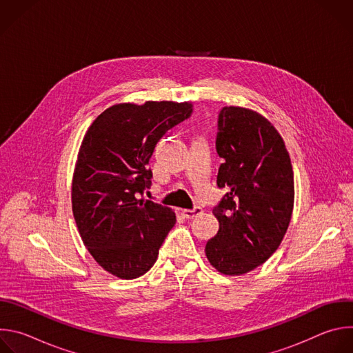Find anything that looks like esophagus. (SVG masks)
Instances as JSON below:
<instances>
[{
	"label": "esophagus",
	"mask_w": 353,
	"mask_h": 353,
	"mask_svg": "<svg viewBox=\"0 0 353 353\" xmlns=\"http://www.w3.org/2000/svg\"><path fill=\"white\" fill-rule=\"evenodd\" d=\"M199 214H203V208L201 207H195L192 210H181V215L187 219H192L194 216H196Z\"/></svg>",
	"instance_id": "obj_1"
}]
</instances>
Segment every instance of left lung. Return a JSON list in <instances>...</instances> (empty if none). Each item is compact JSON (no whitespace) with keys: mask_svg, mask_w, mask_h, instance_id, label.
<instances>
[{"mask_svg":"<svg viewBox=\"0 0 353 353\" xmlns=\"http://www.w3.org/2000/svg\"><path fill=\"white\" fill-rule=\"evenodd\" d=\"M218 127L223 163L216 184L228 192L212 210L219 230L205 256L218 272L239 276L263 265L282 243L293 212V169L283 138L263 114L226 106Z\"/></svg>","mask_w":353,"mask_h":353,"instance_id":"8db88e82","label":"left lung"}]
</instances>
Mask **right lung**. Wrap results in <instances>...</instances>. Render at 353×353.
Here are the masks:
<instances>
[{"label":"right lung","mask_w":353,"mask_h":353,"mask_svg":"<svg viewBox=\"0 0 353 353\" xmlns=\"http://www.w3.org/2000/svg\"><path fill=\"white\" fill-rule=\"evenodd\" d=\"M191 110L190 102L168 100L113 105L82 139L71 184L72 214L90 256L120 279L152 268L176 223L172 208L139 194L150 184L148 165L158 141Z\"/></svg>","instance_id":"1"}]
</instances>
